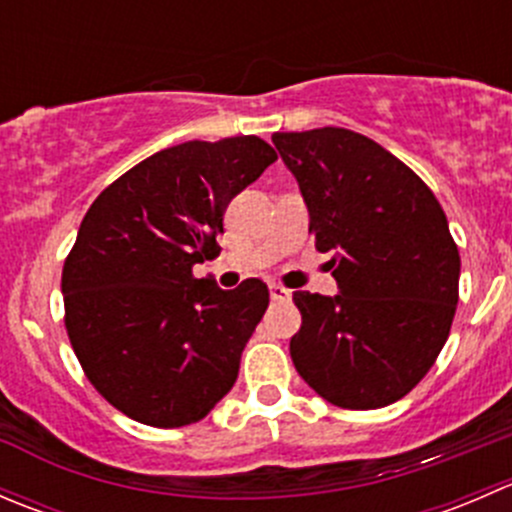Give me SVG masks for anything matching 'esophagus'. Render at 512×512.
I'll return each mask as SVG.
<instances>
[{"label": "esophagus", "instance_id": "34e87169", "mask_svg": "<svg viewBox=\"0 0 512 512\" xmlns=\"http://www.w3.org/2000/svg\"><path fill=\"white\" fill-rule=\"evenodd\" d=\"M270 297L275 299V302H285V299L292 297V292L282 285H270Z\"/></svg>", "mask_w": 512, "mask_h": 512}]
</instances>
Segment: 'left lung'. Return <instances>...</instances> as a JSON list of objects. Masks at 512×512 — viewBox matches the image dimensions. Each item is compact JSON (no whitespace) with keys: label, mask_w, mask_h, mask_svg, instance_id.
<instances>
[{"label":"left lung","mask_w":512,"mask_h":512,"mask_svg":"<svg viewBox=\"0 0 512 512\" xmlns=\"http://www.w3.org/2000/svg\"><path fill=\"white\" fill-rule=\"evenodd\" d=\"M297 178L309 232L339 294L294 292V369L329 404L381 409L428 374L451 332L461 255L426 183L347 128L275 133Z\"/></svg>","instance_id":"1"}]
</instances>
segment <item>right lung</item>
Segmentation results:
<instances>
[{
  "label": "right lung",
  "instance_id": "right-lung-1",
  "mask_svg": "<svg viewBox=\"0 0 512 512\" xmlns=\"http://www.w3.org/2000/svg\"><path fill=\"white\" fill-rule=\"evenodd\" d=\"M275 160L257 136L180 143L113 180L81 220L61 272L66 334L133 421L190 426L235 384L270 292L255 277L225 292L193 265L220 255L227 205Z\"/></svg>",
  "mask_w": 512,
  "mask_h": 512
}]
</instances>
